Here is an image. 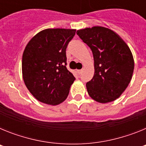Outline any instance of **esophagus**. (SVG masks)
Masks as SVG:
<instances>
[{
    "instance_id": "34e87169",
    "label": "esophagus",
    "mask_w": 146,
    "mask_h": 146,
    "mask_svg": "<svg viewBox=\"0 0 146 146\" xmlns=\"http://www.w3.org/2000/svg\"><path fill=\"white\" fill-rule=\"evenodd\" d=\"M82 70H77V73H78V74H80L81 73H82Z\"/></svg>"
}]
</instances>
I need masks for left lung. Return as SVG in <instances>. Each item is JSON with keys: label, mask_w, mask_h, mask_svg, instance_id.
Instances as JSON below:
<instances>
[{"label": "left lung", "mask_w": 146, "mask_h": 146, "mask_svg": "<svg viewBox=\"0 0 146 146\" xmlns=\"http://www.w3.org/2000/svg\"><path fill=\"white\" fill-rule=\"evenodd\" d=\"M77 34L94 56V74L86 83L88 94L99 103L115 101L128 87L133 74L135 62L129 47L118 33L104 27L79 29Z\"/></svg>", "instance_id": "obj_1"}]
</instances>
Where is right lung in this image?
<instances>
[{
    "instance_id": "add662e5",
    "label": "right lung",
    "mask_w": 146,
    "mask_h": 146,
    "mask_svg": "<svg viewBox=\"0 0 146 146\" xmlns=\"http://www.w3.org/2000/svg\"><path fill=\"white\" fill-rule=\"evenodd\" d=\"M76 29L47 28L27 44L22 73L25 86L38 101L58 105L65 101L75 77L66 69V50Z\"/></svg>"
}]
</instances>
